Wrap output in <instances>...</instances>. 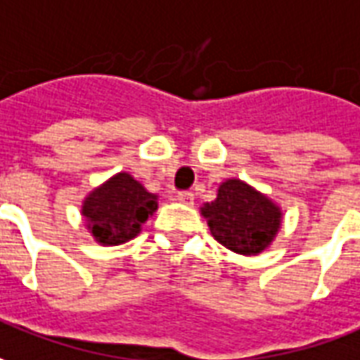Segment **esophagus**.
Returning <instances> with one entry per match:
<instances>
[{"label":"esophagus","mask_w":360,"mask_h":360,"mask_svg":"<svg viewBox=\"0 0 360 360\" xmlns=\"http://www.w3.org/2000/svg\"><path fill=\"white\" fill-rule=\"evenodd\" d=\"M176 200H178L180 204L192 205L194 204V194H192V192H178V194H176Z\"/></svg>","instance_id":"obj_1"}]
</instances>
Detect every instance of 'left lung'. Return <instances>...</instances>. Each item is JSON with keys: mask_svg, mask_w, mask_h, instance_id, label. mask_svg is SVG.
<instances>
[{"mask_svg": "<svg viewBox=\"0 0 360 360\" xmlns=\"http://www.w3.org/2000/svg\"><path fill=\"white\" fill-rule=\"evenodd\" d=\"M202 213L213 239L239 255L264 251L280 227L278 207L241 180L223 182Z\"/></svg>", "mask_w": 360, "mask_h": 360, "instance_id": "obj_1", "label": "left lung"}]
</instances>
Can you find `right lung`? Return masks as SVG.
Returning <instances> with one entry per match:
<instances>
[{"label":"right lung","instance_id":"obj_1","mask_svg":"<svg viewBox=\"0 0 360 360\" xmlns=\"http://www.w3.org/2000/svg\"><path fill=\"white\" fill-rule=\"evenodd\" d=\"M156 210V195L148 194L133 176L121 172L91 192L82 213L91 235L103 245H121L133 239Z\"/></svg>","mask_w":360,"mask_h":360}]
</instances>
